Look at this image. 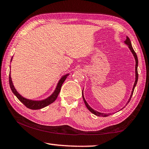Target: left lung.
<instances>
[{
	"label": "left lung",
	"instance_id": "obj_1",
	"mask_svg": "<svg viewBox=\"0 0 149 149\" xmlns=\"http://www.w3.org/2000/svg\"><path fill=\"white\" fill-rule=\"evenodd\" d=\"M125 44L127 45L128 47H129L130 50H131V52H132V53L133 54V56L135 58V83H134V85H133V89H132V94L130 95V98L129 100H128L127 104L128 102L130 101L131 100V98H132V95H133V91H134V89L136 86V85H137V81H138V72H137V67H138V58H137V54H136L135 52L134 51V50H133V47H132V42H131V41L129 37L127 36L126 37V39L125 41H124ZM82 96H83V99L84 100V102L85 104V106H86V107L87 108V109L89 110L91 112H92L93 114H95L96 116H102V117H106V116H109L110 114H104V113H101V112H98V111H96L94 109H93V108L90 107V106L88 104V103L86 102V100H85V98H84V93L82 92Z\"/></svg>",
	"mask_w": 149,
	"mask_h": 149
}]
</instances>
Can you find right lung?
<instances>
[{
    "label": "right lung",
    "instance_id": "1",
    "mask_svg": "<svg viewBox=\"0 0 149 149\" xmlns=\"http://www.w3.org/2000/svg\"><path fill=\"white\" fill-rule=\"evenodd\" d=\"M12 60V58H11V62ZM69 75V74H67L60 78L58 83L57 84V85L56 87V89H55L54 91L52 93L51 95H50L49 97H47V99L41 100H31V99H27L26 98L24 97L19 94V93L17 91L16 89H15V87L13 85V83H12L11 75H10V72L9 74V84H10V89L13 92L15 96L19 99V100L21 102L23 103V104L26 106L27 108H29V109L31 110H39L41 109V108L47 107L48 105L52 104V102H54L56 99H57L58 95L59 93L61 90V87L63 84V83L64 82V81L66 79L67 77Z\"/></svg>",
    "mask_w": 149,
    "mask_h": 149
}]
</instances>
